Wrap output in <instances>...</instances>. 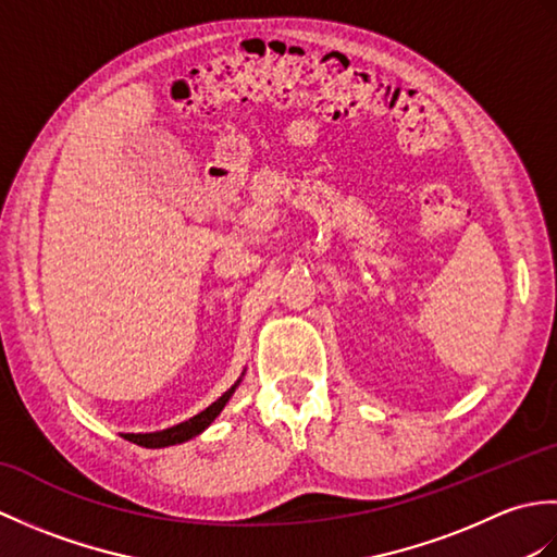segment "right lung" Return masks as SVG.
I'll return each mask as SVG.
<instances>
[{
	"label": "right lung",
	"mask_w": 557,
	"mask_h": 557,
	"mask_svg": "<svg viewBox=\"0 0 557 557\" xmlns=\"http://www.w3.org/2000/svg\"><path fill=\"white\" fill-rule=\"evenodd\" d=\"M239 385V383H236ZM236 385H232L227 393H224L218 401H212V405L208 409H203L200 413H196L194 419H188L180 425H172V429H164V431H158V433H124L126 441H132L136 445H144V447H168V445H176V443H184L188 441V437L198 435L200 431H206L208 425L215 421L218 413L222 411V407L227 405L232 393L236 389Z\"/></svg>",
	"instance_id": "right-lung-1"
}]
</instances>
